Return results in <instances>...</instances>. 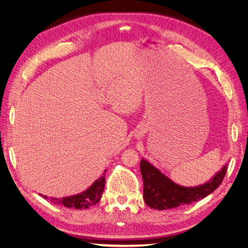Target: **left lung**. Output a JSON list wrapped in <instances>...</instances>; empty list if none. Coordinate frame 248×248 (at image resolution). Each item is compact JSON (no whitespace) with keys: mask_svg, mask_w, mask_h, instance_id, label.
<instances>
[{"mask_svg":"<svg viewBox=\"0 0 248 248\" xmlns=\"http://www.w3.org/2000/svg\"><path fill=\"white\" fill-rule=\"evenodd\" d=\"M140 168L144 181L142 197L145 202L152 209L167 210L189 205L212 193L221 184L226 176L228 164H224L208 182L193 187L182 186L171 181L161 170L144 158L140 162Z\"/></svg>","mask_w":248,"mask_h":248,"instance_id":"1","label":"left lung"}]
</instances>
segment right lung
Here are the masks:
<instances>
[{"instance_id":"right-lung-1","label":"right lung","mask_w":248,"mask_h":248,"mask_svg":"<svg viewBox=\"0 0 248 248\" xmlns=\"http://www.w3.org/2000/svg\"><path fill=\"white\" fill-rule=\"evenodd\" d=\"M107 171V170H104ZM104 184H106V177L103 176L99 177L96 181L84 191L80 193L73 194V196L65 197L62 199H57V198H47V196H42L46 200H49L50 202L54 205H60L64 206L66 208H73V209H88L89 207L96 205L102 197L103 189H104Z\"/></svg>"}]
</instances>
